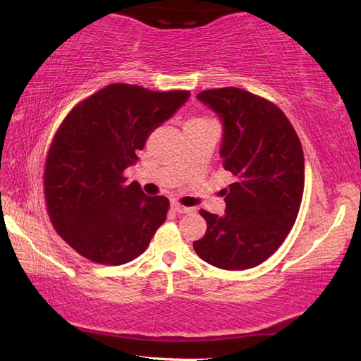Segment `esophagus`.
I'll return each instance as SVG.
<instances>
[{
  "mask_svg": "<svg viewBox=\"0 0 361 361\" xmlns=\"http://www.w3.org/2000/svg\"><path fill=\"white\" fill-rule=\"evenodd\" d=\"M171 208H172V211L176 212V214H188V212L192 211L190 208H188V206H183V204H180V203H172Z\"/></svg>",
  "mask_w": 361,
  "mask_h": 361,
  "instance_id": "obj_1",
  "label": "esophagus"
}]
</instances>
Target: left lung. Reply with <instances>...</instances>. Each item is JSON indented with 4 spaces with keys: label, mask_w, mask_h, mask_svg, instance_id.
Masks as SVG:
<instances>
[{
    "label": "left lung",
    "mask_w": 361,
    "mask_h": 361,
    "mask_svg": "<svg viewBox=\"0 0 361 361\" xmlns=\"http://www.w3.org/2000/svg\"><path fill=\"white\" fill-rule=\"evenodd\" d=\"M217 114L220 158L234 183L221 190L225 214L202 209L208 229L194 250L224 270H247L281 247L298 217L304 192V153L278 106L240 88L206 90L197 96Z\"/></svg>",
    "instance_id": "obj_1"
}]
</instances>
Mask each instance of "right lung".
Here are the masks:
<instances>
[{"instance_id":"obj_1","label":"right lung","mask_w":361,"mask_h":361,"mask_svg":"<svg viewBox=\"0 0 361 361\" xmlns=\"http://www.w3.org/2000/svg\"><path fill=\"white\" fill-rule=\"evenodd\" d=\"M189 96L111 83L68 114L46 158L44 197L54 228L79 255L122 265L149 247L169 200L128 185L124 171Z\"/></svg>"}]
</instances>
